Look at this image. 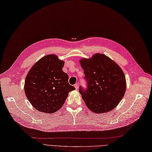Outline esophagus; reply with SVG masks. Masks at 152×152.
Here are the masks:
<instances>
[{"label":"esophagus","instance_id":"esophagus-1","mask_svg":"<svg viewBox=\"0 0 152 152\" xmlns=\"http://www.w3.org/2000/svg\"><path fill=\"white\" fill-rule=\"evenodd\" d=\"M74 87H75V89L76 90H78V87H79V86H78V83H75V84L74 85Z\"/></svg>","mask_w":152,"mask_h":152}]
</instances>
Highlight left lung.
Segmentation results:
<instances>
[{
  "label": "left lung",
  "instance_id": "obj_1",
  "mask_svg": "<svg viewBox=\"0 0 152 152\" xmlns=\"http://www.w3.org/2000/svg\"><path fill=\"white\" fill-rule=\"evenodd\" d=\"M79 61L88 83L86 90L81 87L79 88L87 107L94 113L111 111L118 105L126 92V78L121 67L101 53Z\"/></svg>",
  "mask_w": 152,
  "mask_h": 152
}]
</instances>
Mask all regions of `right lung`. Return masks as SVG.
<instances>
[{
  "label": "right lung",
  "instance_id": "obj_1",
  "mask_svg": "<svg viewBox=\"0 0 152 152\" xmlns=\"http://www.w3.org/2000/svg\"><path fill=\"white\" fill-rule=\"evenodd\" d=\"M64 61L56 55L43 56L31 68L26 77L24 92L29 102L38 111L54 113L62 107L70 86L68 74L62 70Z\"/></svg>",
  "mask_w": 152,
  "mask_h": 152
}]
</instances>
